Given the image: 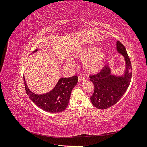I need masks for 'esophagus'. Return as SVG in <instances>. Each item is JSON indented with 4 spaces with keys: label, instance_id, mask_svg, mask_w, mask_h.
I'll return each instance as SVG.
<instances>
[{
    "label": "esophagus",
    "instance_id": "34e87169",
    "mask_svg": "<svg viewBox=\"0 0 147 147\" xmlns=\"http://www.w3.org/2000/svg\"><path fill=\"white\" fill-rule=\"evenodd\" d=\"M84 80H85V78H84V77H83V76H80V77H78V81H79V82L84 81Z\"/></svg>",
    "mask_w": 147,
    "mask_h": 147
}]
</instances>
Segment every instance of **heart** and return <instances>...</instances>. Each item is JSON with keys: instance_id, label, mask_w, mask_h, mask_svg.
Returning a JSON list of instances; mask_svg holds the SVG:
<instances>
[{"instance_id": "1", "label": "heart", "mask_w": 147, "mask_h": 147, "mask_svg": "<svg viewBox=\"0 0 147 147\" xmlns=\"http://www.w3.org/2000/svg\"><path fill=\"white\" fill-rule=\"evenodd\" d=\"M75 57L80 59H85L83 63V68L88 74H96L102 69L107 57V53L100 50L99 47L91 46L78 50L74 54ZM67 64H73L72 62L68 61Z\"/></svg>"}]
</instances>
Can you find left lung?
Segmentation results:
<instances>
[{
  "instance_id": "8db88e82",
  "label": "left lung",
  "mask_w": 147,
  "mask_h": 147,
  "mask_svg": "<svg viewBox=\"0 0 147 147\" xmlns=\"http://www.w3.org/2000/svg\"><path fill=\"white\" fill-rule=\"evenodd\" d=\"M117 50L125 61V70L122 75L112 74L109 65L107 64L99 74L90 76L94 86L90 99L97 109H106L117 103L129 86L132 77L131 61L125 47L119 41L117 42Z\"/></svg>"
}]
</instances>
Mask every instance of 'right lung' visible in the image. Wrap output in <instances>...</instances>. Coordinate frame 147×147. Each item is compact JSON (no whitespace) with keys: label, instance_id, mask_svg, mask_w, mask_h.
<instances>
[{"label":"right lung","instance_id":"1","mask_svg":"<svg viewBox=\"0 0 147 147\" xmlns=\"http://www.w3.org/2000/svg\"><path fill=\"white\" fill-rule=\"evenodd\" d=\"M37 51L38 49H36L32 53ZM23 78L26 92L31 100L39 108L50 113L61 112L66 109L71 92L78 82L77 75L69 78H61L51 91L46 94H37L29 90L24 77Z\"/></svg>","mask_w":147,"mask_h":147}]
</instances>
